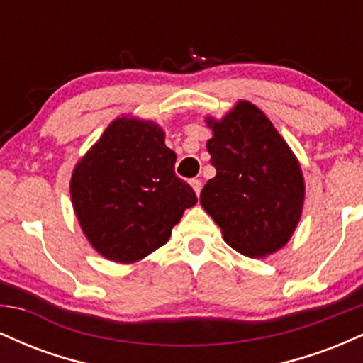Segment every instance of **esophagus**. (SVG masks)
Returning a JSON list of instances; mask_svg holds the SVG:
<instances>
[{
    "label": "esophagus",
    "mask_w": 363,
    "mask_h": 363,
    "mask_svg": "<svg viewBox=\"0 0 363 363\" xmlns=\"http://www.w3.org/2000/svg\"><path fill=\"white\" fill-rule=\"evenodd\" d=\"M189 184H191V187H193V189H194L196 194L201 193V186H203V184H201V181H199V179H191Z\"/></svg>",
    "instance_id": "34e87169"
}]
</instances>
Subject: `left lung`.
<instances>
[{"mask_svg":"<svg viewBox=\"0 0 363 363\" xmlns=\"http://www.w3.org/2000/svg\"><path fill=\"white\" fill-rule=\"evenodd\" d=\"M216 176L199 201L222 228L225 242L249 257L277 252L302 215L303 177L298 160L264 112L240 101L222 121L206 119Z\"/></svg>","mask_w":363,"mask_h":363,"instance_id":"8db88e82","label":"left lung"}]
</instances>
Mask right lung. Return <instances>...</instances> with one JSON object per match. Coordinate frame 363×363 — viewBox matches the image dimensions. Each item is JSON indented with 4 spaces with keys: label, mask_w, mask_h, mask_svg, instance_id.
<instances>
[{
    "label": "right lung",
    "mask_w": 363,
    "mask_h": 363,
    "mask_svg": "<svg viewBox=\"0 0 363 363\" xmlns=\"http://www.w3.org/2000/svg\"><path fill=\"white\" fill-rule=\"evenodd\" d=\"M176 153L158 124L118 118L73 170L69 191L83 234L99 254L135 262L162 247L193 187L176 176Z\"/></svg>",
    "instance_id": "obj_1"
}]
</instances>
